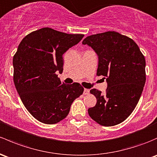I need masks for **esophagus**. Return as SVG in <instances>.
<instances>
[{
    "mask_svg": "<svg viewBox=\"0 0 157 157\" xmlns=\"http://www.w3.org/2000/svg\"><path fill=\"white\" fill-rule=\"evenodd\" d=\"M89 93H90V90H87V89H84V92H83L84 95H88Z\"/></svg>",
    "mask_w": 157,
    "mask_h": 157,
    "instance_id": "esophagus-1",
    "label": "esophagus"
}]
</instances>
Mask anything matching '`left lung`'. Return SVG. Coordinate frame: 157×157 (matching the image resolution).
<instances>
[{
    "instance_id": "obj_1",
    "label": "left lung",
    "mask_w": 157,
    "mask_h": 157,
    "mask_svg": "<svg viewBox=\"0 0 157 157\" xmlns=\"http://www.w3.org/2000/svg\"><path fill=\"white\" fill-rule=\"evenodd\" d=\"M83 44L95 51L96 74L108 83L105 94L90 90L97 103L88 109L89 115L101 126L117 125L132 113L142 93L146 81L144 55L132 39L114 31L88 36Z\"/></svg>"
}]
</instances>
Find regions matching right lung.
<instances>
[{"label":"right lung","mask_w":157,"mask_h":157,"mask_svg":"<svg viewBox=\"0 0 157 157\" xmlns=\"http://www.w3.org/2000/svg\"><path fill=\"white\" fill-rule=\"evenodd\" d=\"M83 36L43 28L26 35L18 47L13 59L15 86L28 111L41 123L64 120L83 94L80 83H62L56 72L63 71L62 55Z\"/></svg>","instance_id":"add662e5"}]
</instances>
